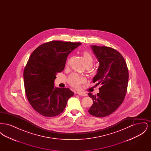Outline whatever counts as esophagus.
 Segmentation results:
<instances>
[{
    "label": "esophagus",
    "mask_w": 151,
    "mask_h": 151,
    "mask_svg": "<svg viewBox=\"0 0 151 151\" xmlns=\"http://www.w3.org/2000/svg\"><path fill=\"white\" fill-rule=\"evenodd\" d=\"M77 94H79V96H86V94L85 93H83V92H78Z\"/></svg>",
    "instance_id": "esophagus-1"
}]
</instances>
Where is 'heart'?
I'll return each mask as SVG.
<instances>
[{
	"label": "heart",
	"instance_id": "heart-1",
	"mask_svg": "<svg viewBox=\"0 0 151 151\" xmlns=\"http://www.w3.org/2000/svg\"><path fill=\"white\" fill-rule=\"evenodd\" d=\"M83 58L85 64H93V58L92 55L88 51H84L83 52ZM84 81V79L80 77L77 74L73 73L68 78V83L71 86L78 88L80 84Z\"/></svg>",
	"mask_w": 151,
	"mask_h": 151
}]
</instances>
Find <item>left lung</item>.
I'll use <instances>...</instances> for the list:
<instances>
[{
  "label": "left lung",
  "instance_id": "8db88e82",
  "mask_svg": "<svg viewBox=\"0 0 151 151\" xmlns=\"http://www.w3.org/2000/svg\"><path fill=\"white\" fill-rule=\"evenodd\" d=\"M91 47L99 62L93 82L102 86L96 95L88 93L93 101L88 111L94 116L104 117L115 111L124 100L129 71L124 59L118 51L106 46L91 45Z\"/></svg>",
  "mask_w": 151,
  "mask_h": 151
}]
</instances>
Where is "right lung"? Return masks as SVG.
<instances>
[{
  "label": "right lung",
  "instance_id": "obj_1",
  "mask_svg": "<svg viewBox=\"0 0 151 151\" xmlns=\"http://www.w3.org/2000/svg\"><path fill=\"white\" fill-rule=\"evenodd\" d=\"M80 42L52 41L34 51L24 71L25 93L30 104L39 114L47 117L62 113L74 93L69 88L55 87L58 72L63 71L68 54Z\"/></svg>",
  "mask_w": 151,
  "mask_h": 151
}]
</instances>
